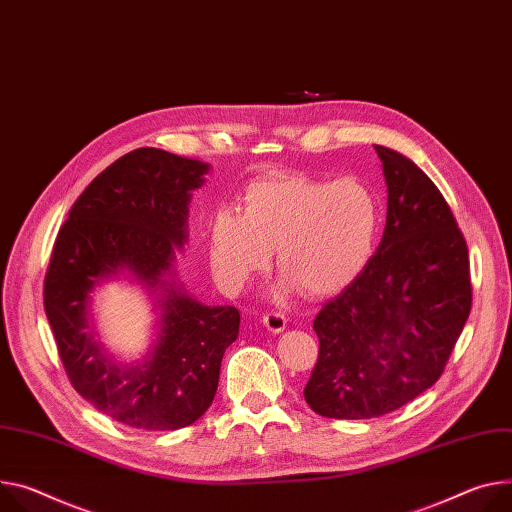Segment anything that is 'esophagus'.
<instances>
[{
    "mask_svg": "<svg viewBox=\"0 0 512 512\" xmlns=\"http://www.w3.org/2000/svg\"><path fill=\"white\" fill-rule=\"evenodd\" d=\"M263 324L271 333H282L286 329L288 320L282 312H267V314H263Z\"/></svg>",
    "mask_w": 512,
    "mask_h": 512,
    "instance_id": "esophagus-1",
    "label": "esophagus"
}]
</instances>
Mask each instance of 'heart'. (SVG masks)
I'll return each mask as SVG.
<instances>
[{"mask_svg": "<svg viewBox=\"0 0 512 512\" xmlns=\"http://www.w3.org/2000/svg\"><path fill=\"white\" fill-rule=\"evenodd\" d=\"M378 230L380 202L359 179L277 177L249 185L243 212L224 208L212 216L210 261L218 280L239 290L277 251L290 286L331 296L365 269Z\"/></svg>", "mask_w": 512, "mask_h": 512, "instance_id": "obj_1", "label": "heart"}]
</instances>
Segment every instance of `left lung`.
I'll use <instances>...</instances> for the list:
<instances>
[{"label":"left lung","instance_id":"8db88e82","mask_svg":"<svg viewBox=\"0 0 512 512\" xmlns=\"http://www.w3.org/2000/svg\"><path fill=\"white\" fill-rule=\"evenodd\" d=\"M388 185L384 237L365 269L314 318L304 388L320 416L376 418L431 388L472 310L468 245L437 185L376 145Z\"/></svg>","mask_w":512,"mask_h":512}]
</instances>
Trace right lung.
Masks as SVG:
<instances>
[{
	"label": "right lung",
	"instance_id": "1",
	"mask_svg": "<svg viewBox=\"0 0 512 512\" xmlns=\"http://www.w3.org/2000/svg\"><path fill=\"white\" fill-rule=\"evenodd\" d=\"M208 165L145 147L106 167L69 210L44 275V312L71 386L114 421L183 429L214 400L222 355L239 337L235 306H206L167 280L188 241L192 192ZM128 270L161 291L162 331L141 364H116L93 339L88 292Z\"/></svg>",
	"mask_w": 512,
	"mask_h": 512
}]
</instances>
